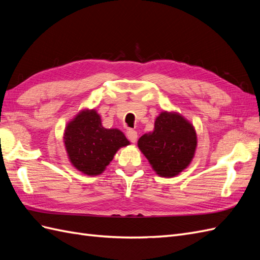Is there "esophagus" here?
<instances>
[{
  "instance_id": "obj_1",
  "label": "esophagus",
  "mask_w": 260,
  "mask_h": 260,
  "mask_svg": "<svg viewBox=\"0 0 260 260\" xmlns=\"http://www.w3.org/2000/svg\"><path fill=\"white\" fill-rule=\"evenodd\" d=\"M127 138L129 139L130 142L136 143V142H137V139H138V133H137V131L132 130V129H129V130L127 131Z\"/></svg>"
}]
</instances>
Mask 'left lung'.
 <instances>
[{"mask_svg":"<svg viewBox=\"0 0 260 260\" xmlns=\"http://www.w3.org/2000/svg\"><path fill=\"white\" fill-rule=\"evenodd\" d=\"M138 146L157 175L171 178L191 164L198 137L193 124L182 115L165 111L156 117L154 130L139 139Z\"/></svg>","mask_w":260,"mask_h":260,"instance_id":"8db88e82","label":"left lung"}]
</instances>
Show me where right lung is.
<instances>
[{
    "instance_id": "right-lung-1",
    "label": "right lung",
    "mask_w": 260,
    "mask_h": 260,
    "mask_svg": "<svg viewBox=\"0 0 260 260\" xmlns=\"http://www.w3.org/2000/svg\"><path fill=\"white\" fill-rule=\"evenodd\" d=\"M68 159L86 176H99L119 148L130 144L118 129H106L95 109H83L70 120L64 133Z\"/></svg>"
}]
</instances>
